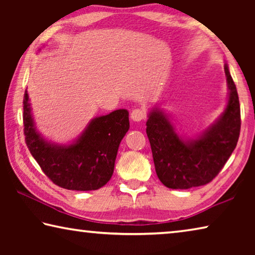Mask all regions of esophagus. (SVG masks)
<instances>
[{"label":"esophagus","mask_w":255,"mask_h":255,"mask_svg":"<svg viewBox=\"0 0 255 255\" xmlns=\"http://www.w3.org/2000/svg\"><path fill=\"white\" fill-rule=\"evenodd\" d=\"M130 118L133 122H141L146 118V111L144 109H140V108L133 109L130 114Z\"/></svg>","instance_id":"1"}]
</instances>
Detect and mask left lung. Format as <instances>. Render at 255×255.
<instances>
[{
    "mask_svg": "<svg viewBox=\"0 0 255 255\" xmlns=\"http://www.w3.org/2000/svg\"><path fill=\"white\" fill-rule=\"evenodd\" d=\"M230 99L217 123L196 140L185 143L161 111L146 123L155 171L170 189H189L213 181L235 149L241 131V108L234 81L225 65Z\"/></svg>",
    "mask_w": 255,
    "mask_h": 255,
    "instance_id": "8db88e82",
    "label": "left lung"
}]
</instances>
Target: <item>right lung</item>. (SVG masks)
<instances>
[{
  "label": "right lung",
  "instance_id": "obj_1",
  "mask_svg": "<svg viewBox=\"0 0 255 255\" xmlns=\"http://www.w3.org/2000/svg\"><path fill=\"white\" fill-rule=\"evenodd\" d=\"M27 91L23 96V133L30 153L51 182L76 191L97 190L114 173L119 144L129 129L128 111L116 110L90 123L75 144L47 143L34 130Z\"/></svg>",
  "mask_w": 255,
  "mask_h": 255
}]
</instances>
